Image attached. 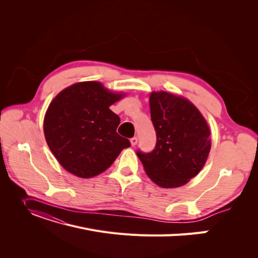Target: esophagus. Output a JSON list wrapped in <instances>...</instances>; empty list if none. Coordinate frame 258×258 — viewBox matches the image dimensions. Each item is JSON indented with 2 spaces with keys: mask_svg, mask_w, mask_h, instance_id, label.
<instances>
[{
  "mask_svg": "<svg viewBox=\"0 0 258 258\" xmlns=\"http://www.w3.org/2000/svg\"><path fill=\"white\" fill-rule=\"evenodd\" d=\"M138 143V138L137 137H133V138H131V144L133 145V146H135Z\"/></svg>",
  "mask_w": 258,
  "mask_h": 258,
  "instance_id": "esophagus-1",
  "label": "esophagus"
}]
</instances>
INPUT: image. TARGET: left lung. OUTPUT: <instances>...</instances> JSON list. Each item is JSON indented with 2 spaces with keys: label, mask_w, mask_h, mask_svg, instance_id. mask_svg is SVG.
Here are the masks:
<instances>
[{
  "label": "left lung",
  "mask_w": 258,
  "mask_h": 258,
  "mask_svg": "<svg viewBox=\"0 0 258 258\" xmlns=\"http://www.w3.org/2000/svg\"><path fill=\"white\" fill-rule=\"evenodd\" d=\"M150 105L157 143L150 153L138 150L137 156L157 185L182 186L206 163L211 147L208 124L190 101L166 92H153Z\"/></svg>",
  "instance_id": "left-lung-1"
}]
</instances>
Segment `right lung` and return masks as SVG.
<instances>
[{
  "label": "right lung",
  "instance_id": "add662e5",
  "mask_svg": "<svg viewBox=\"0 0 258 258\" xmlns=\"http://www.w3.org/2000/svg\"><path fill=\"white\" fill-rule=\"evenodd\" d=\"M122 97L97 81L75 84L50 103L44 133L60 165L80 178H92L110 167L128 139L117 133L120 118L110 106Z\"/></svg>",
  "mask_w": 258,
  "mask_h": 258
}]
</instances>
